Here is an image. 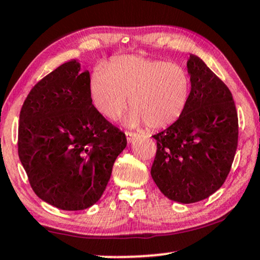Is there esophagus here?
Wrapping results in <instances>:
<instances>
[{
    "instance_id": "obj_1",
    "label": "esophagus",
    "mask_w": 260,
    "mask_h": 260,
    "mask_svg": "<svg viewBox=\"0 0 260 260\" xmlns=\"http://www.w3.org/2000/svg\"><path fill=\"white\" fill-rule=\"evenodd\" d=\"M137 137L136 133H132V132H126V138H127V141L128 143H132L134 138Z\"/></svg>"
}]
</instances>
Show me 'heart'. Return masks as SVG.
I'll list each match as a JSON object with an SVG mask.
<instances>
[{
    "instance_id": "b5f03b06",
    "label": "heart",
    "mask_w": 260,
    "mask_h": 260,
    "mask_svg": "<svg viewBox=\"0 0 260 260\" xmlns=\"http://www.w3.org/2000/svg\"><path fill=\"white\" fill-rule=\"evenodd\" d=\"M190 93L188 74L166 61L124 55L97 68L90 79V94L96 109L116 120L132 108L127 123H145L149 129L169 127L185 111Z\"/></svg>"
}]
</instances>
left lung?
Masks as SVG:
<instances>
[{
    "mask_svg": "<svg viewBox=\"0 0 260 260\" xmlns=\"http://www.w3.org/2000/svg\"><path fill=\"white\" fill-rule=\"evenodd\" d=\"M189 100L173 124L154 134L151 176L164 196L197 203L221 188L238 147L235 103L226 85L196 55H189Z\"/></svg>",
    "mask_w": 260,
    "mask_h": 260,
    "instance_id": "8db88e82",
    "label": "left lung"
}]
</instances>
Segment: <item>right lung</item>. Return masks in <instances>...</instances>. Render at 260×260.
<instances>
[{
  "instance_id": "obj_1",
  "label": "right lung",
  "mask_w": 260,
  "mask_h": 260,
  "mask_svg": "<svg viewBox=\"0 0 260 260\" xmlns=\"http://www.w3.org/2000/svg\"><path fill=\"white\" fill-rule=\"evenodd\" d=\"M126 145L124 133L92 104L90 73L77 60L45 75L22 104L19 158L34 192L57 209L96 204Z\"/></svg>"
}]
</instances>
